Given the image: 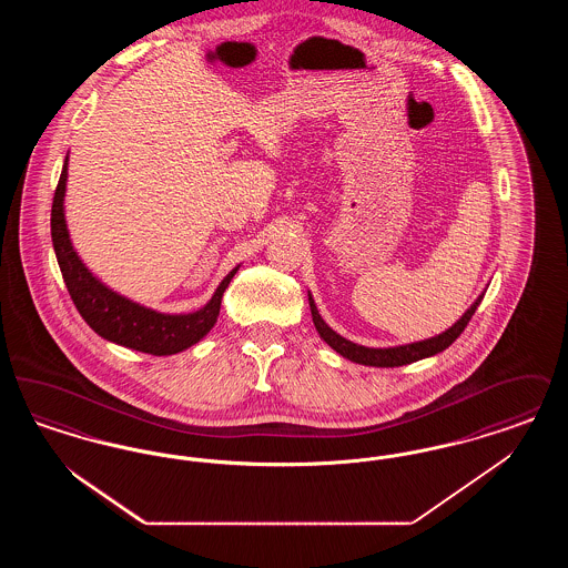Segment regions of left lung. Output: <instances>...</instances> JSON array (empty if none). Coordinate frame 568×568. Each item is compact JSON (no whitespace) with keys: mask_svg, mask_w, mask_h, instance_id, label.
<instances>
[{"mask_svg":"<svg viewBox=\"0 0 568 568\" xmlns=\"http://www.w3.org/2000/svg\"><path fill=\"white\" fill-rule=\"evenodd\" d=\"M486 296V292L481 296L477 297L468 308L466 313L459 317L456 324L452 327H447L445 332L436 334L433 338H426V341H417V343H410V345H398V347H364V345H357L352 343L347 338H343L341 334H336L329 325L325 324L315 306V300L308 292V304H311V315H313V324L317 327L320 336L324 338L325 343L334 349L336 353H341L343 357L352 359L355 364H364V366H377V368H394V366H405L410 362H417V359H424V357H433L436 353L445 352L459 334L464 332V327L470 322V317L475 315L477 306L481 304V300Z\"/></svg>","mask_w":568,"mask_h":568,"instance_id":"left-lung-1","label":"left lung"}]
</instances>
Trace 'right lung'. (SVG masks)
Segmentation results:
<instances>
[{
    "instance_id": "1",
    "label": "right lung",
    "mask_w": 568,
    "mask_h": 568,
    "mask_svg": "<svg viewBox=\"0 0 568 568\" xmlns=\"http://www.w3.org/2000/svg\"><path fill=\"white\" fill-rule=\"evenodd\" d=\"M65 183H68V158L57 183L51 211V236H53L57 264L63 274L65 287L74 300L82 320L93 332L110 343L135 352L151 355H174L185 352L191 345L200 343L216 324L221 297L230 281L239 272L236 266L215 290L213 297L197 311L170 315L153 308H146L130 297L112 292L93 272L82 264L74 244L70 241L65 223Z\"/></svg>"
}]
</instances>
